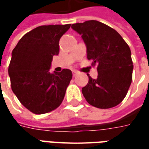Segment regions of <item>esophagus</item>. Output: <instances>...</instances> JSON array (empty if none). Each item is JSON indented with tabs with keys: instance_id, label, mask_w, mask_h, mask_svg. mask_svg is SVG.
Returning a JSON list of instances; mask_svg holds the SVG:
<instances>
[{
	"instance_id": "obj_1",
	"label": "esophagus",
	"mask_w": 149,
	"mask_h": 149,
	"mask_svg": "<svg viewBox=\"0 0 149 149\" xmlns=\"http://www.w3.org/2000/svg\"><path fill=\"white\" fill-rule=\"evenodd\" d=\"M77 74H78V72L77 71H75V70L72 71V76H73V77H77Z\"/></svg>"
}]
</instances>
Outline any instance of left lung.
<instances>
[{"instance_id": "8db88e82", "label": "left lung", "mask_w": 149, "mask_h": 149, "mask_svg": "<svg viewBox=\"0 0 149 149\" xmlns=\"http://www.w3.org/2000/svg\"><path fill=\"white\" fill-rule=\"evenodd\" d=\"M72 29L81 34L87 47L88 60L97 65V79L88 77L82 93L91 105L110 109L127 95L132 78L133 65L128 44L112 28L97 21L76 23Z\"/></svg>"}]
</instances>
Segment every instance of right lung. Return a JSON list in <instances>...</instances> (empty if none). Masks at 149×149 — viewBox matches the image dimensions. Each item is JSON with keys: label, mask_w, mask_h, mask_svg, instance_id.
Listing matches in <instances>:
<instances>
[{"label": "right lung", "mask_w": 149, "mask_h": 149, "mask_svg": "<svg viewBox=\"0 0 149 149\" xmlns=\"http://www.w3.org/2000/svg\"><path fill=\"white\" fill-rule=\"evenodd\" d=\"M71 24L42 25L24 34L12 52L8 66L11 88L23 105L35 114L58 108L72 77L71 70L50 72L59 40Z\"/></svg>", "instance_id": "right-lung-1"}]
</instances>
